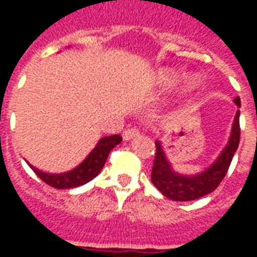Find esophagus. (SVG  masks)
<instances>
[{
  "label": "esophagus",
  "instance_id": "1",
  "mask_svg": "<svg viewBox=\"0 0 257 257\" xmlns=\"http://www.w3.org/2000/svg\"><path fill=\"white\" fill-rule=\"evenodd\" d=\"M138 135H139V129L128 128L123 131L122 138H123V140H131V139H134L135 136H138Z\"/></svg>",
  "mask_w": 257,
  "mask_h": 257
}]
</instances>
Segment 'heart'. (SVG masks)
<instances>
[{
    "label": "heart",
    "mask_w": 257,
    "mask_h": 257,
    "mask_svg": "<svg viewBox=\"0 0 257 257\" xmlns=\"http://www.w3.org/2000/svg\"><path fill=\"white\" fill-rule=\"evenodd\" d=\"M176 81H178V78H176V77H172V75H171V77H167L168 84H173V82H176Z\"/></svg>",
    "instance_id": "b5f03b06"
}]
</instances>
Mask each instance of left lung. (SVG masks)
Segmentation results:
<instances>
[{"label":"left lung","mask_w":257,"mask_h":257,"mask_svg":"<svg viewBox=\"0 0 257 257\" xmlns=\"http://www.w3.org/2000/svg\"><path fill=\"white\" fill-rule=\"evenodd\" d=\"M234 101L238 107H241L239 97H235ZM239 136H241V128H239V110H238L232 123L228 145L226 146L220 157L206 171L190 178L173 172L169 162L165 158L160 142H157V150L154 154L153 171H151V182L167 198L173 201H193L215 191L228 171L234 153L237 151L239 145Z\"/></svg>","instance_id":"obj_1"}]
</instances>
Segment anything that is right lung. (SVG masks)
<instances>
[{
	"instance_id": "obj_1",
	"label": "right lung",
	"mask_w": 257,
	"mask_h": 257,
	"mask_svg": "<svg viewBox=\"0 0 257 257\" xmlns=\"http://www.w3.org/2000/svg\"><path fill=\"white\" fill-rule=\"evenodd\" d=\"M122 138L119 135H112V136H106L103 139L99 140V143L92 150L89 156L86 157L82 164H79L78 167L66 173H59V175H52V173H45L38 171L37 168H30L36 172L38 178L41 179L44 183L51 186L53 189H73V187H78L82 184L88 183L89 180L99 175L104 164L110 151L115 147L117 145L121 143Z\"/></svg>"
}]
</instances>
